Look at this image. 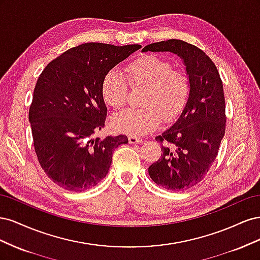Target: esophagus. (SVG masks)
<instances>
[{"label": "esophagus", "instance_id": "obj_1", "mask_svg": "<svg viewBox=\"0 0 260 260\" xmlns=\"http://www.w3.org/2000/svg\"><path fill=\"white\" fill-rule=\"evenodd\" d=\"M128 140H129V143L130 144H140V143H142V139L137 138V137H133V136H130L128 138Z\"/></svg>", "mask_w": 260, "mask_h": 260}]
</instances>
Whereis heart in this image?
I'll return each instance as SVG.
<instances>
[{"label":"heart","instance_id":"b5f03b06","mask_svg":"<svg viewBox=\"0 0 260 260\" xmlns=\"http://www.w3.org/2000/svg\"><path fill=\"white\" fill-rule=\"evenodd\" d=\"M124 77L112 70L102 81L101 93L105 104L121 108L128 100V83L132 89H144L141 106L116 114L114 128L125 135L139 137L154 131L160 120L170 122L183 111L190 94V83L181 70H175L171 62L156 55H143L125 68ZM128 82L127 83L126 81Z\"/></svg>","mask_w":260,"mask_h":260}]
</instances>
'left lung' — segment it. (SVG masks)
Returning a JSON list of instances; mask_svg holds the SVG:
<instances>
[{"label": "left lung", "instance_id": "left-lung-1", "mask_svg": "<svg viewBox=\"0 0 260 260\" xmlns=\"http://www.w3.org/2000/svg\"><path fill=\"white\" fill-rule=\"evenodd\" d=\"M142 52H170L182 59L190 94L182 113L170 128L156 137L161 157L148 167L154 182L170 191L198 184L215 161L225 132L223 85L217 67L201 49L182 40L156 42Z\"/></svg>", "mask_w": 260, "mask_h": 260}]
</instances>
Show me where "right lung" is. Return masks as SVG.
I'll return each instance as SVG.
<instances>
[{"label": "right lung", "instance_id": "obj_1", "mask_svg": "<svg viewBox=\"0 0 260 260\" xmlns=\"http://www.w3.org/2000/svg\"><path fill=\"white\" fill-rule=\"evenodd\" d=\"M142 46L84 43L44 68L34 91L29 122L34 146L48 177L68 191L81 192L108 174L112 155L125 136L94 138L105 125L101 86L106 74Z\"/></svg>", "mask_w": 260, "mask_h": 260}]
</instances>
